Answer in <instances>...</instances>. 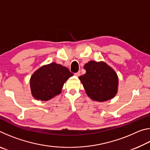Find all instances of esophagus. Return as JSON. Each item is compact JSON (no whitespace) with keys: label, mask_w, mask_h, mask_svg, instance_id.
Instances as JSON below:
<instances>
[{"label":"esophagus","mask_w":150,"mask_h":150,"mask_svg":"<svg viewBox=\"0 0 150 150\" xmlns=\"http://www.w3.org/2000/svg\"><path fill=\"white\" fill-rule=\"evenodd\" d=\"M75 75L77 76V77H79V76L81 75V73H80L79 71L75 73Z\"/></svg>","instance_id":"34e87169"}]
</instances>
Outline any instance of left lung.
I'll list each match as a JSON object with an SVG mask.
<instances>
[{
	"instance_id": "1",
	"label": "left lung",
	"mask_w": 150,
	"mask_h": 150,
	"mask_svg": "<svg viewBox=\"0 0 150 150\" xmlns=\"http://www.w3.org/2000/svg\"><path fill=\"white\" fill-rule=\"evenodd\" d=\"M84 69L86 73L79 79L91 99L103 102L115 97L118 85L115 71L105 63L94 61L86 63Z\"/></svg>"
}]
</instances>
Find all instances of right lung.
I'll list each match as a JSON object with an SVG mask.
<instances>
[{"label": "right lung", "instance_id": "add662e5", "mask_svg": "<svg viewBox=\"0 0 150 150\" xmlns=\"http://www.w3.org/2000/svg\"><path fill=\"white\" fill-rule=\"evenodd\" d=\"M73 75L67 67L55 63L43 66L30 79L33 96L37 100L51 99L59 95L64 83Z\"/></svg>", "mask_w": 150, "mask_h": 150}]
</instances>
